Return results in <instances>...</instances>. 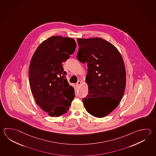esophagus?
Returning <instances> with one entry per match:
<instances>
[{"mask_svg":"<svg viewBox=\"0 0 156 156\" xmlns=\"http://www.w3.org/2000/svg\"><path fill=\"white\" fill-rule=\"evenodd\" d=\"M81 83H82L81 81H80V80H79V81H78L77 83H76V87H79L80 86V85L81 84Z\"/></svg>","mask_w":156,"mask_h":156,"instance_id":"34e87169","label":"esophagus"}]
</instances>
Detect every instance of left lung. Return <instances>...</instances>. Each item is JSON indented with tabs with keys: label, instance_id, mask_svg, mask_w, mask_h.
I'll return each mask as SVG.
<instances>
[{
	"label": "left lung",
	"instance_id": "8db88e82",
	"mask_svg": "<svg viewBox=\"0 0 156 156\" xmlns=\"http://www.w3.org/2000/svg\"><path fill=\"white\" fill-rule=\"evenodd\" d=\"M76 58L87 63L86 82L88 94L83 99L86 110L97 118H103L118 106L126 87L123 59L116 47L102 38H77Z\"/></svg>",
	"mask_w": 156,
	"mask_h": 156
}]
</instances>
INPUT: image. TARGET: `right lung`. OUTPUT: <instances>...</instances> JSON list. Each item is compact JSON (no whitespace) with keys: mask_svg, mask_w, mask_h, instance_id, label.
I'll list each match as a JSON object with an SVG mask.
<instances>
[{"mask_svg":"<svg viewBox=\"0 0 156 156\" xmlns=\"http://www.w3.org/2000/svg\"><path fill=\"white\" fill-rule=\"evenodd\" d=\"M73 38L52 36L38 46L29 66V83L37 105L51 116L67 112L75 97L66 78L62 62L76 48Z\"/></svg>","mask_w":156,"mask_h":156,"instance_id":"1","label":"right lung"}]
</instances>
